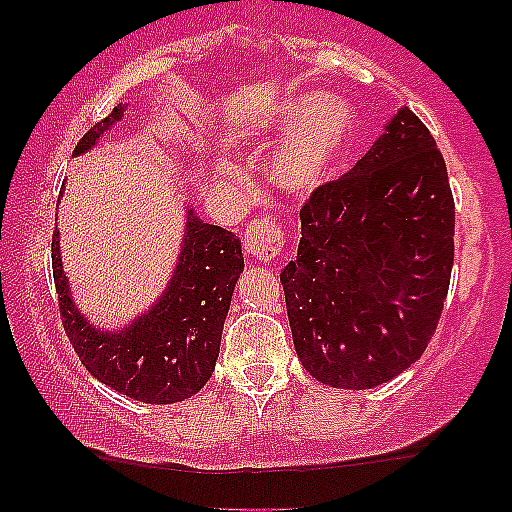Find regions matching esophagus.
<instances>
[{
    "label": "esophagus",
    "instance_id": "34e87169",
    "mask_svg": "<svg viewBox=\"0 0 512 512\" xmlns=\"http://www.w3.org/2000/svg\"><path fill=\"white\" fill-rule=\"evenodd\" d=\"M284 245V231H281L279 223L269 219V216L252 219L248 223V228L243 231V250L248 252V255L257 257L260 262H269L274 260V257H279Z\"/></svg>",
    "mask_w": 512,
    "mask_h": 512
}]
</instances>
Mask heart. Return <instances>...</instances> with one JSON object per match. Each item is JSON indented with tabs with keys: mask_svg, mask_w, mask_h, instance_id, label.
<instances>
[{
	"mask_svg": "<svg viewBox=\"0 0 512 512\" xmlns=\"http://www.w3.org/2000/svg\"><path fill=\"white\" fill-rule=\"evenodd\" d=\"M293 134L272 161L281 190L308 195L337 175L356 137V113L342 98H305L291 110Z\"/></svg>",
	"mask_w": 512,
	"mask_h": 512,
	"instance_id": "b5f03b06",
	"label": "heart"
}]
</instances>
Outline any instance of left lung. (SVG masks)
Segmentation results:
<instances>
[{"label":"left lung","instance_id":"left-lung-1","mask_svg":"<svg viewBox=\"0 0 512 512\" xmlns=\"http://www.w3.org/2000/svg\"><path fill=\"white\" fill-rule=\"evenodd\" d=\"M455 260V199L436 139L409 108L301 209L281 272L293 346L320 383L368 390L436 334Z\"/></svg>","mask_w":512,"mask_h":512}]
</instances>
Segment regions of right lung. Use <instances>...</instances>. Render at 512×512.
<instances>
[{"label":"right lung","mask_w":512,"mask_h":512,"mask_svg":"<svg viewBox=\"0 0 512 512\" xmlns=\"http://www.w3.org/2000/svg\"><path fill=\"white\" fill-rule=\"evenodd\" d=\"M122 105L96 122L76 144L84 154L122 117ZM60 231L52 233V276L64 334L84 368L120 395L146 404H175L197 395L211 378L219 358L223 320L243 272L236 233L199 221L187 211L185 245L168 291L144 317L120 332L91 327L74 308L62 272Z\"/></svg>","instance_id":"1"}]
</instances>
